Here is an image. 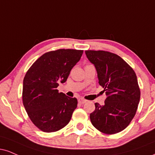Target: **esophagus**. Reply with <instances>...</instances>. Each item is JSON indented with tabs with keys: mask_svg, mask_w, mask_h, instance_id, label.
Returning a JSON list of instances; mask_svg holds the SVG:
<instances>
[{
	"mask_svg": "<svg viewBox=\"0 0 155 155\" xmlns=\"http://www.w3.org/2000/svg\"><path fill=\"white\" fill-rule=\"evenodd\" d=\"M78 102H79V103H80V104H84V103H85L86 102H87V100H84V99L79 98V100H78Z\"/></svg>",
	"mask_w": 155,
	"mask_h": 155,
	"instance_id": "obj_1",
	"label": "esophagus"
}]
</instances>
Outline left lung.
Listing matches in <instances>:
<instances>
[{
    "label": "left lung",
    "mask_w": 155,
    "mask_h": 155,
    "mask_svg": "<svg viewBox=\"0 0 155 155\" xmlns=\"http://www.w3.org/2000/svg\"><path fill=\"white\" fill-rule=\"evenodd\" d=\"M85 53L95 67L99 84L107 97L103 105L94 104L91 122L104 134L120 132L134 118L140 100L137 75L116 54L103 50H86Z\"/></svg>",
    "instance_id": "obj_1"
}]
</instances>
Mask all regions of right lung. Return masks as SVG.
Returning <instances> with one entry per match:
<instances>
[{"mask_svg": "<svg viewBox=\"0 0 155 155\" xmlns=\"http://www.w3.org/2000/svg\"><path fill=\"white\" fill-rule=\"evenodd\" d=\"M83 50L60 49L43 54L33 63L24 78L22 99L30 120L44 132H54L69 123L77 100L58 92Z\"/></svg>", "mask_w": 155, "mask_h": 155, "instance_id": "right-lung-1", "label": "right lung"}]
</instances>
